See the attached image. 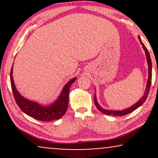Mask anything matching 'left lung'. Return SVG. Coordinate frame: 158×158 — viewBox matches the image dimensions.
Wrapping results in <instances>:
<instances>
[{"instance_id":"left-lung-1","label":"left lung","mask_w":158,"mask_h":158,"mask_svg":"<svg viewBox=\"0 0 158 158\" xmlns=\"http://www.w3.org/2000/svg\"><path fill=\"white\" fill-rule=\"evenodd\" d=\"M138 38H139V42L141 43L142 47H143L144 52H145V55H146V58H147V61H148V82H147V85H146V89L144 90V96L142 97L141 98L139 99V101H137L135 104H134L133 106H131V107L127 108L126 109L122 110V111H113V110H106L103 109L102 107L100 105L98 104V101H97L96 99V94L94 95V103L96 105V106L97 107V109H98V111H100L101 113L106 114V115H112V116H124L126 115V114H128L131 112H132L139 108V106L143 104L144 101L147 99V97L148 96L149 91H150V86H151V81H152V62H151V58L150 56V54H149V52L148 49H147L146 47L144 46V44L142 43L141 38H140L139 36H138Z\"/></svg>"}]
</instances>
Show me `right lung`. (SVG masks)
Returning <instances> with one entry per match:
<instances>
[{
	"label": "right lung",
	"instance_id": "right-lung-1",
	"mask_svg": "<svg viewBox=\"0 0 158 158\" xmlns=\"http://www.w3.org/2000/svg\"><path fill=\"white\" fill-rule=\"evenodd\" d=\"M13 65L10 73V85L15 101L21 111L24 112L28 116H31L36 120L43 122H50L52 120L59 119L65 114L68 107L69 91L72 84L77 78L71 79L64 85L61 94L55 102L49 106H42L35 101H30L24 98L19 94L15 86L14 78H13Z\"/></svg>",
	"mask_w": 158,
	"mask_h": 158
}]
</instances>
